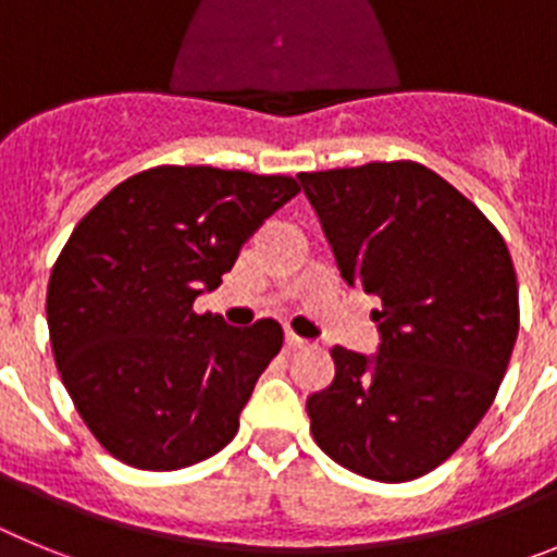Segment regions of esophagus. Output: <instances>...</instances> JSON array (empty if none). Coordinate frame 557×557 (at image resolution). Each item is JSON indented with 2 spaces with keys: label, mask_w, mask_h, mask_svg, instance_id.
Instances as JSON below:
<instances>
[{
  "label": "esophagus",
  "mask_w": 557,
  "mask_h": 557,
  "mask_svg": "<svg viewBox=\"0 0 557 557\" xmlns=\"http://www.w3.org/2000/svg\"><path fill=\"white\" fill-rule=\"evenodd\" d=\"M287 346H289V348H307V346H309V339H304V337H298V334L287 332Z\"/></svg>",
  "instance_id": "obj_1"
}]
</instances>
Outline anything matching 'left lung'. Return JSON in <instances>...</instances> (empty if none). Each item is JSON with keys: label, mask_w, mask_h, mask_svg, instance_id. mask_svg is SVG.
<instances>
[{"label": "left lung", "mask_w": 557, "mask_h": 557, "mask_svg": "<svg viewBox=\"0 0 557 557\" xmlns=\"http://www.w3.org/2000/svg\"><path fill=\"white\" fill-rule=\"evenodd\" d=\"M348 287L379 295L376 357L332 348L334 382L307 398L314 444L379 482L449 460L494 405L519 334L508 245L418 161L298 175Z\"/></svg>", "instance_id": "obj_1"}]
</instances>
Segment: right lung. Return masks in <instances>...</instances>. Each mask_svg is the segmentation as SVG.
<instances>
[{"label":"right lung","instance_id":"obj_1","mask_svg":"<svg viewBox=\"0 0 557 557\" xmlns=\"http://www.w3.org/2000/svg\"><path fill=\"white\" fill-rule=\"evenodd\" d=\"M298 191L289 175L166 164L113 186L75 225L49 275V339L108 455L175 471L231 444L284 332L270 318L234 329L191 304Z\"/></svg>","mask_w":557,"mask_h":557}]
</instances>
